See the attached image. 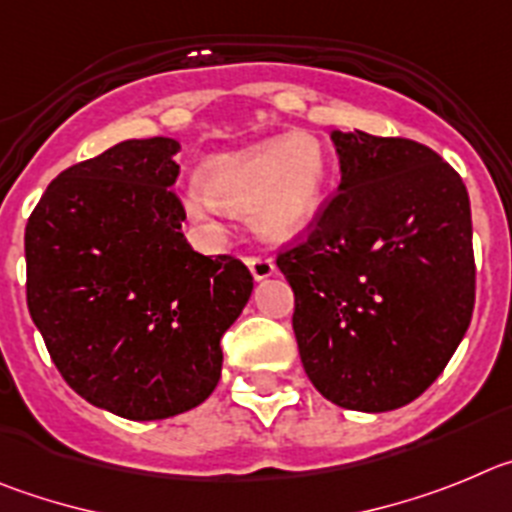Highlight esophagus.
Segmentation results:
<instances>
[{"label":"esophagus","mask_w":512,"mask_h":512,"mask_svg":"<svg viewBox=\"0 0 512 512\" xmlns=\"http://www.w3.org/2000/svg\"><path fill=\"white\" fill-rule=\"evenodd\" d=\"M245 262H247V267H250V273L255 280H265L275 273V262L270 260V257L247 255Z\"/></svg>","instance_id":"obj_1"}]
</instances>
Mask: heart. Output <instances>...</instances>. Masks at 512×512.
Instances as JSON below:
<instances>
[{
    "instance_id": "b5f03b06",
    "label": "heart",
    "mask_w": 512,
    "mask_h": 512,
    "mask_svg": "<svg viewBox=\"0 0 512 512\" xmlns=\"http://www.w3.org/2000/svg\"><path fill=\"white\" fill-rule=\"evenodd\" d=\"M326 186V153L306 132L273 137L211 158L201 186L186 191V211L211 222L216 209L247 214L267 239H288L311 224Z\"/></svg>"
}]
</instances>
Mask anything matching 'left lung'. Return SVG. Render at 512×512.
Instances as JSON below:
<instances>
[{"label":"left lung","mask_w":512,"mask_h":512,"mask_svg":"<svg viewBox=\"0 0 512 512\" xmlns=\"http://www.w3.org/2000/svg\"><path fill=\"white\" fill-rule=\"evenodd\" d=\"M342 183L298 245L278 255L313 388L349 411L385 413L444 372L474 308L464 181L405 137L334 132Z\"/></svg>","instance_id":"8db88e82"}]
</instances>
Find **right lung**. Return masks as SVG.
<instances>
[{"mask_svg":"<svg viewBox=\"0 0 512 512\" xmlns=\"http://www.w3.org/2000/svg\"><path fill=\"white\" fill-rule=\"evenodd\" d=\"M170 137L127 140L66 168L25 227L27 308L81 398L130 421L204 403L222 375V336L252 293L232 255L181 232Z\"/></svg>","mask_w":512,"mask_h":512,"instance_id":"right-lung-1","label":"right lung"}]
</instances>
